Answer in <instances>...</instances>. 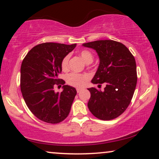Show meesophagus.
I'll use <instances>...</instances> for the list:
<instances>
[{
    "label": "esophagus",
    "mask_w": 159,
    "mask_h": 159,
    "mask_svg": "<svg viewBox=\"0 0 159 159\" xmlns=\"http://www.w3.org/2000/svg\"><path fill=\"white\" fill-rule=\"evenodd\" d=\"M81 90H82V89H80V88H77V92L78 93H79Z\"/></svg>",
    "instance_id": "esophagus-1"
}]
</instances>
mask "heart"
Masks as SVG:
<instances>
[{
  "label": "heart",
  "mask_w": 159,
  "mask_h": 159,
  "mask_svg": "<svg viewBox=\"0 0 159 159\" xmlns=\"http://www.w3.org/2000/svg\"><path fill=\"white\" fill-rule=\"evenodd\" d=\"M80 56H81L82 60L86 64H90L93 61V55L90 51L83 50L80 52ZM70 56L66 55L63 58L61 61V68L64 71H66L69 69V62ZM88 80V76L87 75H82V74H78L72 72L66 76V82L70 85L75 87V88H82L87 80Z\"/></svg>",
  "instance_id": "obj_1"
}]
</instances>
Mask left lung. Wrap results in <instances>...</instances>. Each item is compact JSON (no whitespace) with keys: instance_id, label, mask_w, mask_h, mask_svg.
I'll list each match as a JSON object with an SVG mask.
<instances>
[{"instance_id":"obj_1","label":"left lung","mask_w":159,"mask_h":159,"mask_svg":"<svg viewBox=\"0 0 159 159\" xmlns=\"http://www.w3.org/2000/svg\"><path fill=\"white\" fill-rule=\"evenodd\" d=\"M82 45L95 50L100 58L91 82L106 84L103 91L88 89L91 95L89 110L101 120L116 119L129 106L135 90L138 77L134 57L125 45L114 40H95Z\"/></svg>"}]
</instances>
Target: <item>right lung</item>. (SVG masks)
Instances as JSON below:
<instances>
[{
    "mask_svg": "<svg viewBox=\"0 0 159 159\" xmlns=\"http://www.w3.org/2000/svg\"><path fill=\"white\" fill-rule=\"evenodd\" d=\"M77 44L41 43L30 50L21 66L20 88L27 107L40 120L49 124L64 121L70 112L77 90L63 86L61 93H55L56 84H64L58 79L61 61Z\"/></svg>",
    "mask_w": 159,
    "mask_h": 159,
    "instance_id": "add662e5",
    "label": "right lung"
}]
</instances>
